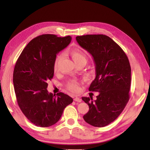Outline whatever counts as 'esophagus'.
Wrapping results in <instances>:
<instances>
[{"label": "esophagus", "mask_w": 150, "mask_h": 150, "mask_svg": "<svg viewBox=\"0 0 150 150\" xmlns=\"http://www.w3.org/2000/svg\"><path fill=\"white\" fill-rule=\"evenodd\" d=\"M74 100L75 101H76V102H78V103H80V102H81V99L80 98H79V97H76V98H74Z\"/></svg>", "instance_id": "esophagus-1"}]
</instances>
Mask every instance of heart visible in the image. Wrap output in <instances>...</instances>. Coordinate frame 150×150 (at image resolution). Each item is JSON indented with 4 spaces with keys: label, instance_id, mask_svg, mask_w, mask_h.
I'll return each instance as SVG.
<instances>
[{
    "label": "heart",
    "instance_id": "heart-1",
    "mask_svg": "<svg viewBox=\"0 0 150 150\" xmlns=\"http://www.w3.org/2000/svg\"><path fill=\"white\" fill-rule=\"evenodd\" d=\"M68 54L72 57L76 64L80 63H84L86 64L88 61V57L86 53L79 48H72L67 52ZM61 56H57L54 62V71L57 72L59 68V64L61 61ZM66 87L68 90L74 93H78L80 91L79 82L76 80H70L66 84Z\"/></svg>",
    "mask_w": 150,
    "mask_h": 150
}]
</instances>
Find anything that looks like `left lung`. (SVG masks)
<instances>
[{
    "mask_svg": "<svg viewBox=\"0 0 150 150\" xmlns=\"http://www.w3.org/2000/svg\"><path fill=\"white\" fill-rule=\"evenodd\" d=\"M76 40L94 58L96 78L89 91L99 92L95 101L91 96L82 98L89 108L83 118L93 126H106L120 116L129 99L128 58L119 45L106 35L77 36Z\"/></svg>",
    "mask_w": 150,
    "mask_h": 150,
    "instance_id": "1",
    "label": "left lung"
}]
</instances>
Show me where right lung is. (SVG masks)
<instances>
[{"label": "right lung", "instance_id": "right-lung-1", "mask_svg": "<svg viewBox=\"0 0 150 150\" xmlns=\"http://www.w3.org/2000/svg\"><path fill=\"white\" fill-rule=\"evenodd\" d=\"M71 37L42 34L32 39L19 56L13 69V84L17 104L32 123L49 127L59 120L73 101L67 94L49 93L47 82L54 76L56 54L69 44Z\"/></svg>", "mask_w": 150, "mask_h": 150}]
</instances>
